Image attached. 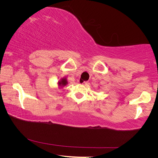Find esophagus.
I'll return each instance as SVG.
<instances>
[{
	"label": "esophagus",
	"instance_id": "34e87169",
	"mask_svg": "<svg viewBox=\"0 0 158 158\" xmlns=\"http://www.w3.org/2000/svg\"><path fill=\"white\" fill-rule=\"evenodd\" d=\"M80 83H81V82H80ZM81 84L84 85H86L88 84V82H83L82 83H81Z\"/></svg>",
	"mask_w": 158,
	"mask_h": 158
}]
</instances>
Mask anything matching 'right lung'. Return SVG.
<instances>
[{"label": "right lung", "instance_id": "1", "mask_svg": "<svg viewBox=\"0 0 158 158\" xmlns=\"http://www.w3.org/2000/svg\"><path fill=\"white\" fill-rule=\"evenodd\" d=\"M67 84H68L67 80H66V78H63V79H61L60 80H59V82H58L59 86H60V87H63Z\"/></svg>", "mask_w": 158, "mask_h": 158}]
</instances>
